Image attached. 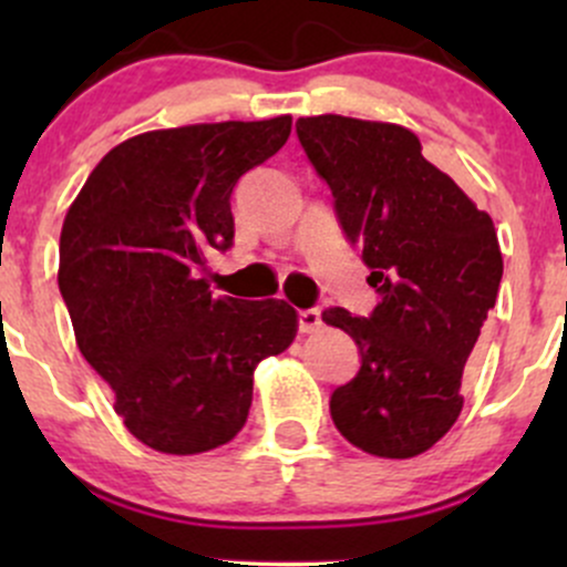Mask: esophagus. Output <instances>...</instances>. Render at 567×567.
<instances>
[{"label":"esophagus","mask_w":567,"mask_h":567,"mask_svg":"<svg viewBox=\"0 0 567 567\" xmlns=\"http://www.w3.org/2000/svg\"><path fill=\"white\" fill-rule=\"evenodd\" d=\"M322 328V315L320 309H303L298 311V330L301 333H317Z\"/></svg>","instance_id":"1"}]
</instances>
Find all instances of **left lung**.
Here are the masks:
<instances>
[{
  "instance_id": "8db88e82",
  "label": "left lung",
  "mask_w": 567,
  "mask_h": 567,
  "mask_svg": "<svg viewBox=\"0 0 567 567\" xmlns=\"http://www.w3.org/2000/svg\"><path fill=\"white\" fill-rule=\"evenodd\" d=\"M296 133L381 296L370 317L322 311L360 349L330 415L360 451L413 458L464 408L461 375L504 275L496 229L408 127L322 114L298 120Z\"/></svg>"
}]
</instances>
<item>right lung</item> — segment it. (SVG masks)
<instances>
[{
    "label": "right lung",
    "instance_id": "right-lung-1",
    "mask_svg": "<svg viewBox=\"0 0 567 567\" xmlns=\"http://www.w3.org/2000/svg\"><path fill=\"white\" fill-rule=\"evenodd\" d=\"M290 116L152 130L106 154L61 231L58 288L76 347L133 437L194 455L237 437L252 373L292 343L290 303L216 298L197 277L234 243L231 192L275 157Z\"/></svg>",
    "mask_w": 567,
    "mask_h": 567
}]
</instances>
